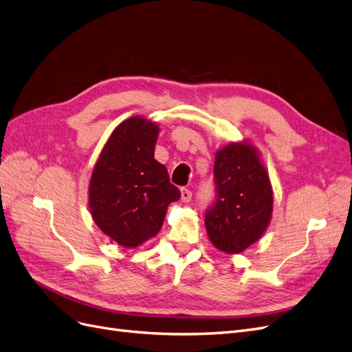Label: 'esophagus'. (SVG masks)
Masks as SVG:
<instances>
[{
	"instance_id": "34e87169",
	"label": "esophagus",
	"mask_w": 352,
	"mask_h": 352,
	"mask_svg": "<svg viewBox=\"0 0 352 352\" xmlns=\"http://www.w3.org/2000/svg\"><path fill=\"white\" fill-rule=\"evenodd\" d=\"M191 197H192V192L188 188H186V187L181 188V200H183L184 203H188V201H191Z\"/></svg>"
}]
</instances>
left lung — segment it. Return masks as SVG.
<instances>
[{
	"instance_id": "1",
	"label": "left lung",
	"mask_w": 352,
	"mask_h": 352,
	"mask_svg": "<svg viewBox=\"0 0 352 352\" xmlns=\"http://www.w3.org/2000/svg\"><path fill=\"white\" fill-rule=\"evenodd\" d=\"M216 199L204 223L212 243L228 254H239L265 232L272 213L268 174L250 143H229L216 153Z\"/></svg>"
}]
</instances>
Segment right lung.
Here are the masks:
<instances>
[{
  "mask_svg": "<svg viewBox=\"0 0 352 352\" xmlns=\"http://www.w3.org/2000/svg\"><path fill=\"white\" fill-rule=\"evenodd\" d=\"M160 127L130 117L114 129L89 181L96 225L124 248H136L162 228L168 204L179 200L166 168L153 158Z\"/></svg>",
  "mask_w": 352,
  "mask_h": 352,
  "instance_id": "1",
  "label": "right lung"
}]
</instances>
